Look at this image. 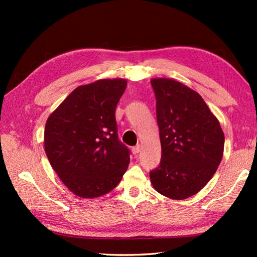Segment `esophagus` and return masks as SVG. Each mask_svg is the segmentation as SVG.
<instances>
[{
	"label": "esophagus",
	"mask_w": 257,
	"mask_h": 257,
	"mask_svg": "<svg viewBox=\"0 0 257 257\" xmlns=\"http://www.w3.org/2000/svg\"><path fill=\"white\" fill-rule=\"evenodd\" d=\"M139 151H140V145L135 146V147H133V148H132V152H133L134 155L139 154Z\"/></svg>",
	"instance_id": "34e87169"
}]
</instances>
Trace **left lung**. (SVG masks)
<instances>
[{"label":"left lung","instance_id":"obj_1","mask_svg":"<svg viewBox=\"0 0 257 257\" xmlns=\"http://www.w3.org/2000/svg\"><path fill=\"white\" fill-rule=\"evenodd\" d=\"M161 141L159 167L150 171L156 191L170 199L196 194L223 157L224 134L198 92L170 78L151 80Z\"/></svg>","mask_w":257,"mask_h":257}]
</instances>
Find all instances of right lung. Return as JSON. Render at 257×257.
<instances>
[{"mask_svg":"<svg viewBox=\"0 0 257 257\" xmlns=\"http://www.w3.org/2000/svg\"><path fill=\"white\" fill-rule=\"evenodd\" d=\"M125 87L121 78L79 86L47 119L46 156L63 183L80 198L110 192L127 170L130 151L118 139L114 117Z\"/></svg>","mask_w":257,"mask_h":257,"instance_id":"1","label":"right lung"}]
</instances>
